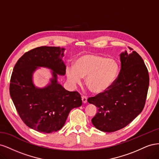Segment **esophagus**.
<instances>
[{"mask_svg": "<svg viewBox=\"0 0 159 159\" xmlns=\"http://www.w3.org/2000/svg\"><path fill=\"white\" fill-rule=\"evenodd\" d=\"M81 100H82V102L84 103H87L88 98L86 97V96H82V97H81Z\"/></svg>", "mask_w": 159, "mask_h": 159, "instance_id": "34e87169", "label": "esophagus"}]
</instances>
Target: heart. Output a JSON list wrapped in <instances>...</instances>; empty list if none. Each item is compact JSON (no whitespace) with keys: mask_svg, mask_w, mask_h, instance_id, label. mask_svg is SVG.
I'll return each instance as SVG.
<instances>
[{"mask_svg":"<svg viewBox=\"0 0 159 159\" xmlns=\"http://www.w3.org/2000/svg\"><path fill=\"white\" fill-rule=\"evenodd\" d=\"M66 74L72 84H80L81 78H85L88 88L95 94H100L115 84L119 74V65L112 58L84 54L75 60L74 68L67 67Z\"/></svg>","mask_w":159,"mask_h":159,"instance_id":"b5f03b06","label":"heart"}]
</instances>
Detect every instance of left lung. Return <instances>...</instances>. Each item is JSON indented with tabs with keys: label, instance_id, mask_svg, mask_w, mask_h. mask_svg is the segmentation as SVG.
Returning <instances> with one entry per match:
<instances>
[{
	"label": "left lung",
	"instance_id": "1",
	"mask_svg": "<svg viewBox=\"0 0 159 159\" xmlns=\"http://www.w3.org/2000/svg\"><path fill=\"white\" fill-rule=\"evenodd\" d=\"M121 70L112 87L88 98L98 107L91 119L95 128L114 132L126 127L141 113L147 95L149 76L142 57L135 51L120 54Z\"/></svg>",
	"mask_w": 159,
	"mask_h": 159
}]
</instances>
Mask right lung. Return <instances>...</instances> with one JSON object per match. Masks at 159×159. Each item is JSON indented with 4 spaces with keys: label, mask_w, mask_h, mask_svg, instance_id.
Returning <instances> with one entry per match:
<instances>
[{
    "label": "right lung",
    "mask_w": 159,
    "mask_h": 159,
    "mask_svg": "<svg viewBox=\"0 0 159 159\" xmlns=\"http://www.w3.org/2000/svg\"><path fill=\"white\" fill-rule=\"evenodd\" d=\"M64 48L41 46L26 52L14 67L10 95L17 112L28 127L38 132L50 133L64 125L70 111L82 105L80 94L69 91L57 81V75H64L62 60ZM52 70V78L44 88L33 83V74L39 67Z\"/></svg>",
    "instance_id": "right-lung-1"
}]
</instances>
